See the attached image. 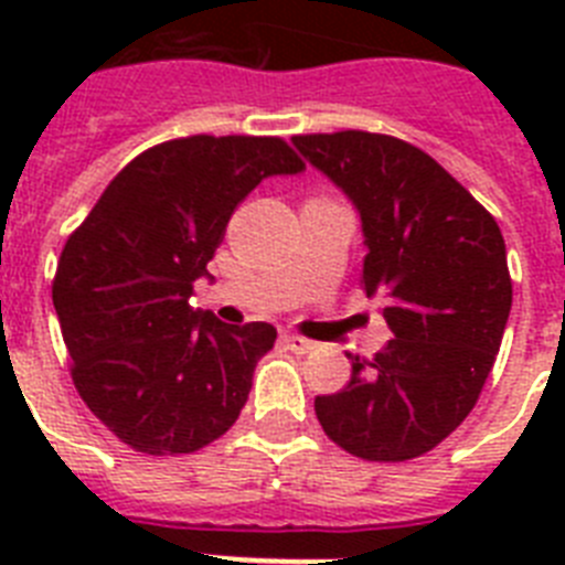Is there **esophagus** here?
<instances>
[{
    "instance_id": "obj_1",
    "label": "esophagus",
    "mask_w": 565,
    "mask_h": 565,
    "mask_svg": "<svg viewBox=\"0 0 565 565\" xmlns=\"http://www.w3.org/2000/svg\"><path fill=\"white\" fill-rule=\"evenodd\" d=\"M282 344H286V348H291L294 353H308V351H313V348H317L311 339L299 337V333H282Z\"/></svg>"
}]
</instances>
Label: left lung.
I'll list each match as a JSON object with an SVG mask.
<instances>
[{
  "mask_svg": "<svg viewBox=\"0 0 565 565\" xmlns=\"http://www.w3.org/2000/svg\"><path fill=\"white\" fill-rule=\"evenodd\" d=\"M362 217V286L382 299L393 339L351 382L313 398L331 441L364 461L430 452L476 407L509 308L512 279L495 217L427 152L393 135H294Z\"/></svg>",
  "mask_w": 565,
  "mask_h": 565,
  "instance_id": "1",
  "label": "left lung"
}]
</instances>
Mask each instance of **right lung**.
Returning a JSON list of instances; mask_svg holds the SVG:
<instances>
[{
	"instance_id": "1",
	"label": "right lung",
	"mask_w": 565,
	"mask_h": 565,
	"mask_svg": "<svg viewBox=\"0 0 565 565\" xmlns=\"http://www.w3.org/2000/svg\"><path fill=\"white\" fill-rule=\"evenodd\" d=\"M302 169L282 138H174L115 174L67 237L53 306L73 382L132 450L194 452L237 422L277 328L226 326L189 297L237 203L271 174Z\"/></svg>"
}]
</instances>
